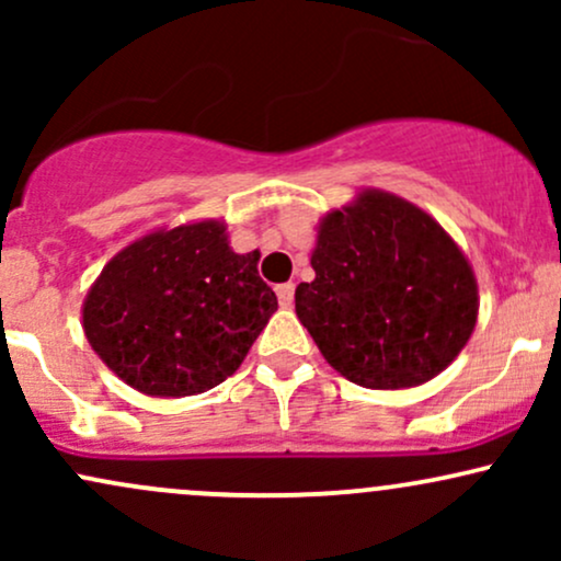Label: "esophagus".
<instances>
[{"label": "esophagus", "mask_w": 561, "mask_h": 561, "mask_svg": "<svg viewBox=\"0 0 561 561\" xmlns=\"http://www.w3.org/2000/svg\"><path fill=\"white\" fill-rule=\"evenodd\" d=\"M276 298H279V306L282 308H289L293 306V300H295V285H279L276 287Z\"/></svg>", "instance_id": "esophagus-1"}]
</instances>
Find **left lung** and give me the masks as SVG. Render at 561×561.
Listing matches in <instances>:
<instances>
[{
    "label": "left lung",
    "instance_id": "obj_1",
    "mask_svg": "<svg viewBox=\"0 0 561 561\" xmlns=\"http://www.w3.org/2000/svg\"><path fill=\"white\" fill-rule=\"evenodd\" d=\"M313 282L295 313L321 356L371 390L440 375L478 324V279L433 216L382 190H362L319 221Z\"/></svg>",
    "mask_w": 561,
    "mask_h": 561
}]
</instances>
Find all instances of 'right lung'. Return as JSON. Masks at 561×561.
Segmentation results:
<instances>
[{
    "label": "right lung",
    "mask_w": 561,
    "mask_h": 561,
    "mask_svg": "<svg viewBox=\"0 0 561 561\" xmlns=\"http://www.w3.org/2000/svg\"><path fill=\"white\" fill-rule=\"evenodd\" d=\"M276 311L259 253L218 218L126 244L89 287L83 334L115 377L152 398L197 396L234 375Z\"/></svg>",
    "instance_id": "add662e5"
}]
</instances>
